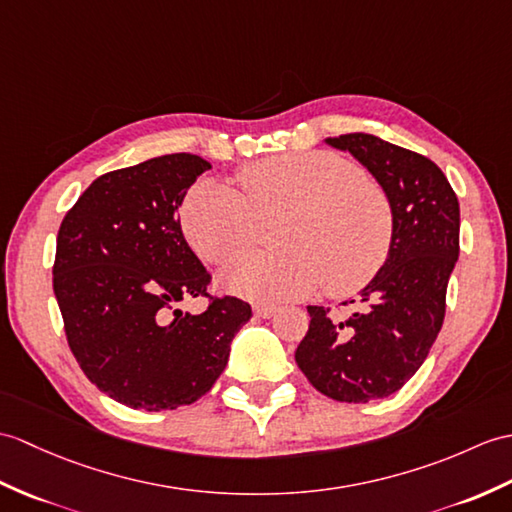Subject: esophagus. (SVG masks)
I'll use <instances>...</instances> for the list:
<instances>
[{
	"instance_id": "34e87169",
	"label": "esophagus",
	"mask_w": 512,
	"mask_h": 512,
	"mask_svg": "<svg viewBox=\"0 0 512 512\" xmlns=\"http://www.w3.org/2000/svg\"><path fill=\"white\" fill-rule=\"evenodd\" d=\"M279 312V307L275 305H255V316L259 318H272Z\"/></svg>"
}]
</instances>
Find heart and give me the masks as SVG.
<instances>
[{
  "label": "heart",
  "mask_w": 512,
  "mask_h": 512,
  "mask_svg": "<svg viewBox=\"0 0 512 512\" xmlns=\"http://www.w3.org/2000/svg\"><path fill=\"white\" fill-rule=\"evenodd\" d=\"M244 196L218 181H200L181 205L187 244L207 264L227 266L277 224L283 251L255 255L222 277L229 292L255 303L301 299L325 283L347 296L384 268L395 235L386 192L364 181L358 165L334 152L277 154L240 172Z\"/></svg>",
  "instance_id": "1"
}]
</instances>
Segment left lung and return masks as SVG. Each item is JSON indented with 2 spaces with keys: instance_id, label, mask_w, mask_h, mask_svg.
<instances>
[{
  "instance_id": "left-lung-1",
  "label": "left lung",
  "mask_w": 512,
  "mask_h": 512,
  "mask_svg": "<svg viewBox=\"0 0 512 512\" xmlns=\"http://www.w3.org/2000/svg\"><path fill=\"white\" fill-rule=\"evenodd\" d=\"M325 144L373 174L390 200L395 235L384 268L360 290L358 312L331 320L325 307L307 305L310 329L294 360L323 395L368 403L390 397L419 371L443 327L460 253V205L447 176L423 154L366 133Z\"/></svg>"
}]
</instances>
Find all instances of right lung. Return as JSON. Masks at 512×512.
I'll return each mask as SVG.
<instances>
[{
    "instance_id": "obj_1",
    "label": "right lung",
    "mask_w": 512,
    "mask_h": 512,
    "mask_svg": "<svg viewBox=\"0 0 512 512\" xmlns=\"http://www.w3.org/2000/svg\"><path fill=\"white\" fill-rule=\"evenodd\" d=\"M211 170L176 152L102 174L65 216L54 294L71 353L104 395L128 408L189 406L211 390L251 305L224 296L202 314L176 305L207 294L209 272L176 218Z\"/></svg>"
}]
</instances>
